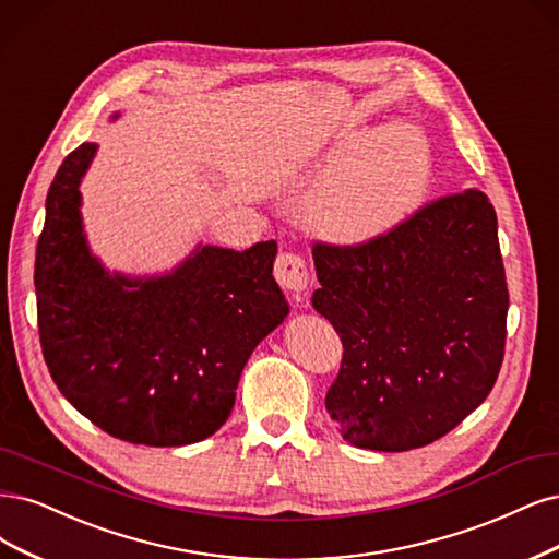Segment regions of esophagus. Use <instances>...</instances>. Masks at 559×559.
<instances>
[{"instance_id":"obj_1","label":"esophagus","mask_w":559,"mask_h":559,"mask_svg":"<svg viewBox=\"0 0 559 559\" xmlns=\"http://www.w3.org/2000/svg\"><path fill=\"white\" fill-rule=\"evenodd\" d=\"M275 280L292 294H302L307 288V265L298 254L282 252L275 261Z\"/></svg>"}]
</instances>
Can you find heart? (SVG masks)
I'll return each instance as SVG.
<instances>
[{"instance_id":"b5f03b06","label":"heart","mask_w":559,"mask_h":559,"mask_svg":"<svg viewBox=\"0 0 559 559\" xmlns=\"http://www.w3.org/2000/svg\"><path fill=\"white\" fill-rule=\"evenodd\" d=\"M430 173V147L418 127L381 124L323 170L305 199V222L335 245L377 240L420 205Z\"/></svg>"}]
</instances>
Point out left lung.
Masks as SVG:
<instances>
[{"instance_id": "1", "label": "left lung", "mask_w": 559, "mask_h": 559, "mask_svg": "<svg viewBox=\"0 0 559 559\" xmlns=\"http://www.w3.org/2000/svg\"><path fill=\"white\" fill-rule=\"evenodd\" d=\"M314 310L344 354L325 409L352 447L432 444L492 391L509 292L484 191L441 197L358 247L317 242Z\"/></svg>"}]
</instances>
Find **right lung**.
I'll use <instances>...</instances> for the list:
<instances>
[{"instance_id": "add662e5", "label": "right lung", "mask_w": 559, "mask_h": 559, "mask_svg": "<svg viewBox=\"0 0 559 559\" xmlns=\"http://www.w3.org/2000/svg\"><path fill=\"white\" fill-rule=\"evenodd\" d=\"M96 147H75L48 189L34 263L46 365L104 432L143 447L197 444L224 426L249 356L288 314L273 277L277 242L245 252L199 242L164 275L110 273L81 215Z\"/></svg>"}]
</instances>
